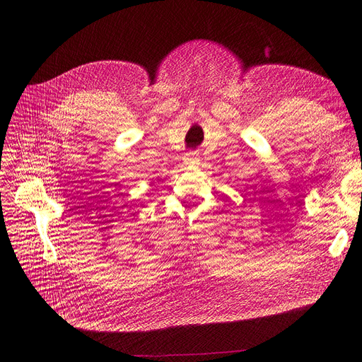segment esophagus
<instances>
[{
  "label": "esophagus",
  "mask_w": 362,
  "mask_h": 362,
  "mask_svg": "<svg viewBox=\"0 0 362 362\" xmlns=\"http://www.w3.org/2000/svg\"><path fill=\"white\" fill-rule=\"evenodd\" d=\"M199 160H200V157H199L197 151H189L184 156V163L190 168L199 165Z\"/></svg>",
  "instance_id": "34e87169"
}]
</instances>
